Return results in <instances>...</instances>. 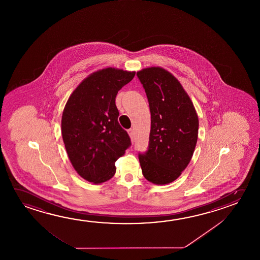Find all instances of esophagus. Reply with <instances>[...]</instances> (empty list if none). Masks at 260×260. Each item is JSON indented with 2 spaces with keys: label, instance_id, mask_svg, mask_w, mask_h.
Returning <instances> with one entry per match:
<instances>
[{
  "label": "esophagus",
  "instance_id": "obj_1",
  "mask_svg": "<svg viewBox=\"0 0 260 260\" xmlns=\"http://www.w3.org/2000/svg\"><path fill=\"white\" fill-rule=\"evenodd\" d=\"M128 134L131 137V140H133V139H134V133H133V131H132V128L128 129Z\"/></svg>",
  "mask_w": 260,
  "mask_h": 260
}]
</instances>
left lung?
<instances>
[{"label":"left lung","instance_id":"left-lung-1","mask_svg":"<svg viewBox=\"0 0 260 260\" xmlns=\"http://www.w3.org/2000/svg\"><path fill=\"white\" fill-rule=\"evenodd\" d=\"M137 76L151 114L148 151L139 155L142 174L152 184H170L192 159L198 139V115L187 92L168 70L151 67Z\"/></svg>","mask_w":260,"mask_h":260}]
</instances>
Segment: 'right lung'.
Instances as JSON below:
<instances>
[{
  "mask_svg": "<svg viewBox=\"0 0 260 260\" xmlns=\"http://www.w3.org/2000/svg\"><path fill=\"white\" fill-rule=\"evenodd\" d=\"M135 74L114 68L92 73L64 105L61 120L64 148L76 173L90 183L111 179L116 160L131 146L128 133L118 121L115 98Z\"/></svg>",
  "mask_w": 260,
  "mask_h": 260,
  "instance_id": "1",
  "label": "right lung"
}]
</instances>
